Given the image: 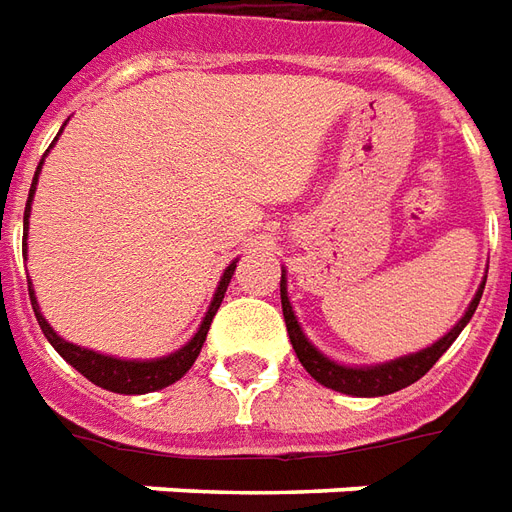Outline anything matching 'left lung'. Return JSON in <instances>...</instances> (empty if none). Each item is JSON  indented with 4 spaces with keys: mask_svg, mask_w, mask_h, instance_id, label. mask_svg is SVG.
Masks as SVG:
<instances>
[{
    "mask_svg": "<svg viewBox=\"0 0 512 512\" xmlns=\"http://www.w3.org/2000/svg\"><path fill=\"white\" fill-rule=\"evenodd\" d=\"M483 289H486V281L480 283V289L475 292L469 308L464 311V316L453 324V330L445 333L439 341H434L431 346H425L420 352L404 354V357H395V360H387V363L376 365H343L338 360H330L327 354L319 352L308 335L302 333L300 322L294 316L292 302H289V281H286V270H281V305H283V322H286V330H289V341L294 346V354L302 363V368L316 379L324 387H330L335 393L354 395V398H379V395H390L404 390L409 384H414L420 376H425L434 363L442 357V354L450 349V343L461 335L469 319L475 316L477 305H480V297H483Z\"/></svg>",
    "mask_w": 512,
    "mask_h": 512,
    "instance_id": "8db88e82",
    "label": "left lung"
}]
</instances>
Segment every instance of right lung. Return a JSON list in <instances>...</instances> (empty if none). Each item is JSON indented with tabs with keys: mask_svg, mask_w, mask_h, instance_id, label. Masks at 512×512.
Here are the masks:
<instances>
[{
	"mask_svg": "<svg viewBox=\"0 0 512 512\" xmlns=\"http://www.w3.org/2000/svg\"><path fill=\"white\" fill-rule=\"evenodd\" d=\"M59 133H62V130H59ZM54 141H57V138H54ZM51 147H54V144H51ZM46 155H43V160H46ZM43 160L37 163L35 179H32V188H29V199H26L24 253H26V234H29V215H32V201H35L37 177H40V169H43ZM234 270H237V259L231 261L229 267L223 270V275H220L218 289H215V294H212L210 308H207V313H204V319H201L199 330L193 333V338H190L185 346H179L177 352L163 354V357H155V360H128V357H114V354L95 352V349H84V346H78V343L65 341V338L57 335V330L46 322V316H43L40 305H37L32 281H29V300H32L35 319L37 324H40L43 335L48 338V343L57 349L59 357H62L65 363H70L73 368H76L78 374L87 376L89 382L98 384V387H103V390H111V393L144 395V393H155V390H163V387L179 382V379L190 371V365L196 363L201 346H204V341H207V333H210L212 316L218 313L220 302H223V294H226V289H229Z\"/></svg>",
	"mask_w": 512,
	"mask_h": 512,
	"instance_id": "add662e5",
	"label": "right lung"
}]
</instances>
